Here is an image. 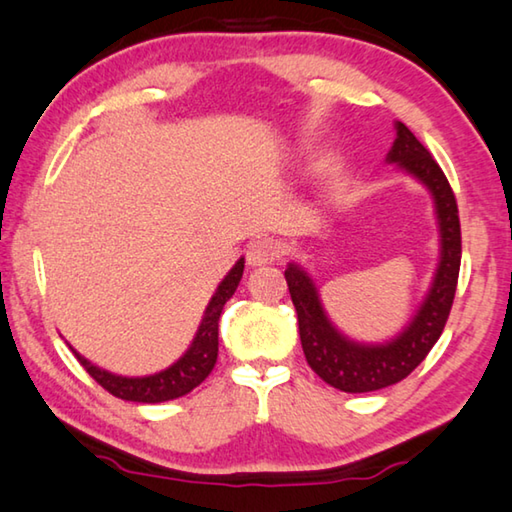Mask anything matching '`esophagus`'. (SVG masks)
<instances>
[{"label":"esophagus","mask_w":512,"mask_h":512,"mask_svg":"<svg viewBox=\"0 0 512 512\" xmlns=\"http://www.w3.org/2000/svg\"><path fill=\"white\" fill-rule=\"evenodd\" d=\"M278 257V243L273 239H257L248 246L246 259L250 266H266Z\"/></svg>","instance_id":"34e87169"}]
</instances>
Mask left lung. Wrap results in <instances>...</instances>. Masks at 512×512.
Instances as JSON below:
<instances>
[{
    "label": "left lung",
    "mask_w": 512,
    "mask_h": 512,
    "mask_svg": "<svg viewBox=\"0 0 512 512\" xmlns=\"http://www.w3.org/2000/svg\"><path fill=\"white\" fill-rule=\"evenodd\" d=\"M394 127L396 139L392 150L387 152V164H396L431 191L437 227H440V262L431 289L408 326L383 344L353 342L332 326L310 273L296 262H289L285 271L307 364L328 385L348 394L376 392L410 376L440 339L458 285L462 248L456 196L442 168L417 141V136L403 123Z\"/></svg>",
    "instance_id": "1"
}]
</instances>
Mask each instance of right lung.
Returning <instances> with one entry per match:
<instances>
[{"instance_id": "right-lung-1", "label": "right lung", "mask_w": 512, "mask_h": 512, "mask_svg": "<svg viewBox=\"0 0 512 512\" xmlns=\"http://www.w3.org/2000/svg\"><path fill=\"white\" fill-rule=\"evenodd\" d=\"M243 257L232 266L230 273L221 280V285L216 287L212 300H209L205 314L198 326L196 337H193L191 346L186 348V353L180 360L170 364V367L161 369L150 376H118L107 369L97 367L91 360H86L84 355H79L75 348L72 353L77 355L81 367H84L91 376L100 383L109 394L118 396L123 401L134 403H161V401H173L180 396L189 394L193 387H198L209 373H212L216 358H218V319H221L223 305L232 298L237 291L241 275H243Z\"/></svg>"}]
</instances>
